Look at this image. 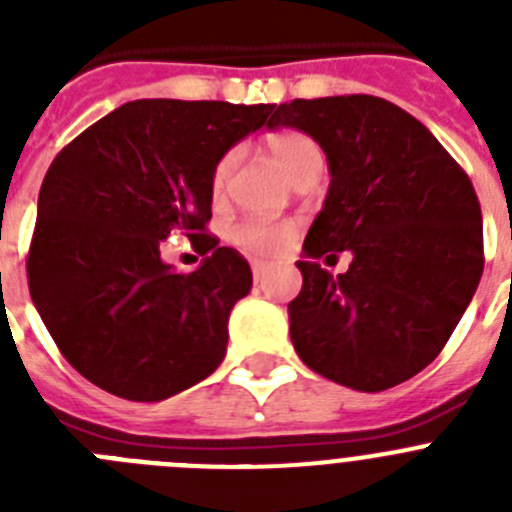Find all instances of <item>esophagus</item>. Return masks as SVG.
Masks as SVG:
<instances>
[{
    "mask_svg": "<svg viewBox=\"0 0 512 512\" xmlns=\"http://www.w3.org/2000/svg\"><path fill=\"white\" fill-rule=\"evenodd\" d=\"M251 271H253V279H256V282H264L266 271H269V264H264V261H253Z\"/></svg>",
    "mask_w": 512,
    "mask_h": 512,
    "instance_id": "1",
    "label": "esophagus"
}]
</instances>
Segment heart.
Listing matches in <instances>:
<instances>
[{
  "label": "heart",
  "mask_w": 512,
  "mask_h": 512,
  "mask_svg": "<svg viewBox=\"0 0 512 512\" xmlns=\"http://www.w3.org/2000/svg\"><path fill=\"white\" fill-rule=\"evenodd\" d=\"M269 153L279 164V169L297 182L305 171L323 166V156H320L318 143L310 135L300 133V130H279V133L269 135L266 140ZM241 151L238 148H228L223 156L217 158V164L212 166L210 174V192L215 200H220L230 184L235 166H238ZM295 238V225L292 223H269V220H243L230 230V241L235 246H241L243 251L251 256H261V259H271L279 253L287 251V246Z\"/></svg>",
  "instance_id": "b5f03b06"
}]
</instances>
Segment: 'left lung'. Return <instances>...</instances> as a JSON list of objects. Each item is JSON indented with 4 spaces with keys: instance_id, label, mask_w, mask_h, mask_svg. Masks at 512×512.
<instances>
[{
    "instance_id": "obj_1",
    "label": "left lung",
    "mask_w": 512,
    "mask_h": 512,
    "mask_svg": "<svg viewBox=\"0 0 512 512\" xmlns=\"http://www.w3.org/2000/svg\"><path fill=\"white\" fill-rule=\"evenodd\" d=\"M318 140L330 189L297 261L289 336L312 372L382 392L431 364L485 269L482 210L449 151L397 104L372 94L292 99L269 128ZM351 250L346 275L317 259Z\"/></svg>"
}]
</instances>
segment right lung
<instances>
[{"instance_id": "right-lung-1", "label": "right lung", "mask_w": 512, "mask_h": 512, "mask_svg": "<svg viewBox=\"0 0 512 512\" xmlns=\"http://www.w3.org/2000/svg\"><path fill=\"white\" fill-rule=\"evenodd\" d=\"M277 104L135 99L53 158L27 251V287L63 359L135 402H158L215 372L251 266L207 233L210 174ZM187 234L205 255L182 275L160 241Z\"/></svg>"}]
</instances>
